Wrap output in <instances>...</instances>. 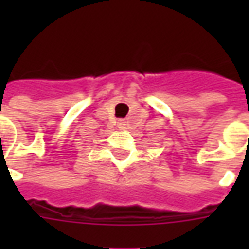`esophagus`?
<instances>
[{
	"instance_id": "1",
	"label": "esophagus",
	"mask_w": 249,
	"mask_h": 249,
	"mask_svg": "<svg viewBox=\"0 0 249 249\" xmlns=\"http://www.w3.org/2000/svg\"><path fill=\"white\" fill-rule=\"evenodd\" d=\"M117 126H119V129H120V130H125V129H126V124H125V121H120Z\"/></svg>"
}]
</instances>
